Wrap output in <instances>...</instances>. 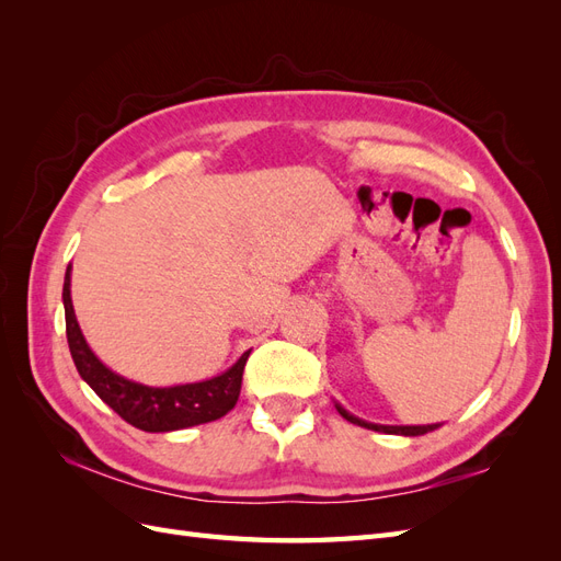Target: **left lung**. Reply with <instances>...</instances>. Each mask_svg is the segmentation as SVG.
I'll return each instance as SVG.
<instances>
[{
	"label": "left lung",
	"mask_w": 561,
	"mask_h": 561,
	"mask_svg": "<svg viewBox=\"0 0 561 561\" xmlns=\"http://www.w3.org/2000/svg\"><path fill=\"white\" fill-rule=\"evenodd\" d=\"M334 407H336V412H339V414H342L346 421L355 423V426L367 428V431H377V433H386V435L416 437V435H426V433H431V431H435V428L443 426V423H428V426H383V423H371V421H365V419H360V416L351 414V412H348V410H344V407L339 404L336 400H334Z\"/></svg>",
	"instance_id": "obj_1"
}]
</instances>
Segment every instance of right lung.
<instances>
[{
  "mask_svg": "<svg viewBox=\"0 0 561 561\" xmlns=\"http://www.w3.org/2000/svg\"><path fill=\"white\" fill-rule=\"evenodd\" d=\"M70 285L72 264L65 271L62 307L67 344H70V353L79 377L95 390L100 400L110 404L124 421H128L130 426L147 433H171L198 426V423L217 421L233 410V404L241 393L243 369L250 351H245L229 369H225L222 375H217L213 379L175 386H145L138 381H130L112 371L91 351L75 316Z\"/></svg>",
  "mask_w": 561,
  "mask_h": 561,
  "instance_id": "1",
  "label": "right lung"
}]
</instances>
